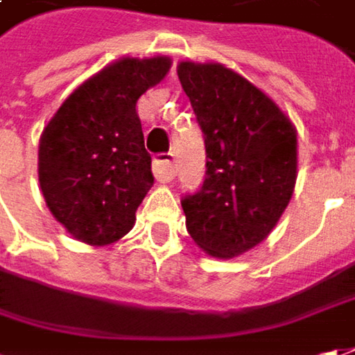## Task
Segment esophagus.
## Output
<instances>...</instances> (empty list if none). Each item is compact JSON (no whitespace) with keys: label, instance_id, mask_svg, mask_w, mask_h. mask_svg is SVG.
Wrapping results in <instances>:
<instances>
[{"label":"esophagus","instance_id":"1","mask_svg":"<svg viewBox=\"0 0 355 355\" xmlns=\"http://www.w3.org/2000/svg\"><path fill=\"white\" fill-rule=\"evenodd\" d=\"M153 173L157 180L161 182H168L177 175V161L173 153H161L153 159Z\"/></svg>","mask_w":355,"mask_h":355}]
</instances>
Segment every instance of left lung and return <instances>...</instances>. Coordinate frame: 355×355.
Returning <instances> with one entry per match:
<instances>
[{"label":"left lung","mask_w":355,"mask_h":355,"mask_svg":"<svg viewBox=\"0 0 355 355\" xmlns=\"http://www.w3.org/2000/svg\"><path fill=\"white\" fill-rule=\"evenodd\" d=\"M177 73L207 148L202 187L180 200L187 230L210 256L234 258L268 236L292 198L296 131L260 89L224 65L182 61Z\"/></svg>","instance_id":"1"}]
</instances>
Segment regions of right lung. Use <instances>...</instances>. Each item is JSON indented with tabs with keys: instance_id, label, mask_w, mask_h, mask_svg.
Masks as SVG:
<instances>
[{
	"instance_id": "1",
	"label": "right lung",
	"mask_w": 355,
	"mask_h": 355,
	"mask_svg": "<svg viewBox=\"0 0 355 355\" xmlns=\"http://www.w3.org/2000/svg\"><path fill=\"white\" fill-rule=\"evenodd\" d=\"M168 67L166 57H125L75 89L43 129L41 193L77 240L105 246L132 228L155 182L137 101Z\"/></svg>"
}]
</instances>
